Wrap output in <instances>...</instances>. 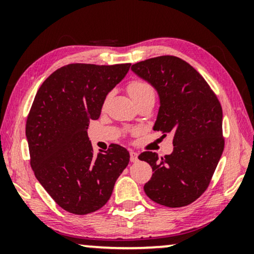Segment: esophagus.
<instances>
[{
	"label": "esophagus",
	"mask_w": 254,
	"mask_h": 254,
	"mask_svg": "<svg viewBox=\"0 0 254 254\" xmlns=\"http://www.w3.org/2000/svg\"><path fill=\"white\" fill-rule=\"evenodd\" d=\"M129 155H130V162H133V163H135V162H137V152H135V151H130L129 152Z\"/></svg>",
	"instance_id": "obj_1"
}]
</instances>
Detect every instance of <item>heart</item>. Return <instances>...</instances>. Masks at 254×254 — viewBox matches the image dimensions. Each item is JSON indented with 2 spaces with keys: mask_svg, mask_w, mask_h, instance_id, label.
I'll return each instance as SVG.
<instances>
[{
  "mask_svg": "<svg viewBox=\"0 0 254 254\" xmlns=\"http://www.w3.org/2000/svg\"><path fill=\"white\" fill-rule=\"evenodd\" d=\"M128 91L134 100H136L145 95H155L152 86L143 81H133L128 85Z\"/></svg>",
  "mask_w": 254,
  "mask_h": 254,
  "instance_id": "1",
  "label": "heart"
}]
</instances>
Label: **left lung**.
<instances>
[{"instance_id": "1", "label": "left lung", "mask_w": 254, "mask_h": 254, "mask_svg": "<svg viewBox=\"0 0 254 254\" xmlns=\"http://www.w3.org/2000/svg\"><path fill=\"white\" fill-rule=\"evenodd\" d=\"M157 90L159 106L154 130L172 134V154L144 151L152 177L144 192L156 203L179 208L192 203L209 186L224 149L222 106L202 76L190 64L163 55L131 65Z\"/></svg>"}]
</instances>
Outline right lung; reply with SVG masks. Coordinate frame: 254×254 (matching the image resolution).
I'll return each instance as SVG.
<instances>
[{
  "mask_svg": "<svg viewBox=\"0 0 254 254\" xmlns=\"http://www.w3.org/2000/svg\"><path fill=\"white\" fill-rule=\"evenodd\" d=\"M130 64H70L48 76L38 90L26 120L30 164L34 176L62 209L76 215L98 210L129 163L119 144L93 154L88 137L107 93Z\"/></svg>",
  "mask_w": 254,
  "mask_h": 254,
  "instance_id": "right-lung-1",
  "label": "right lung"
}]
</instances>
